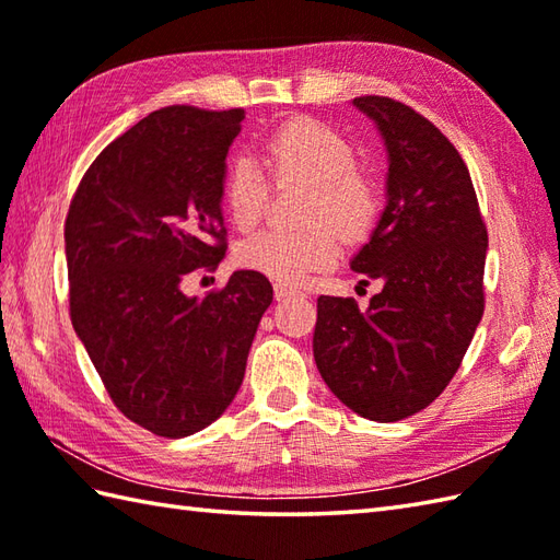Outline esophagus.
<instances>
[{"label": "esophagus", "mask_w": 560, "mask_h": 560, "mask_svg": "<svg viewBox=\"0 0 560 560\" xmlns=\"http://www.w3.org/2000/svg\"><path fill=\"white\" fill-rule=\"evenodd\" d=\"M301 291L299 289H293V287H289V283H273V299L277 301H287V299H291V295H299Z\"/></svg>", "instance_id": "1"}]
</instances>
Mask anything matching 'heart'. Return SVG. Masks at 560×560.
Here are the masks:
<instances>
[{"mask_svg":"<svg viewBox=\"0 0 560 560\" xmlns=\"http://www.w3.org/2000/svg\"><path fill=\"white\" fill-rule=\"evenodd\" d=\"M265 163L277 180L311 183L305 197L303 229H261L237 245L235 259L245 269L299 283L313 271L335 265L347 241H361L373 231L380 213V187L355 168L351 141L311 117L279 125L261 144ZM269 185L249 156H235L223 173V205L237 229H253L267 205Z\"/></svg>","mask_w":560,"mask_h":560,"instance_id":"obj_1","label":"heart"}]
</instances>
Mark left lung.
<instances>
[{
    "label": "left lung",
    "instance_id": "obj_1",
    "mask_svg": "<svg viewBox=\"0 0 560 560\" xmlns=\"http://www.w3.org/2000/svg\"><path fill=\"white\" fill-rule=\"evenodd\" d=\"M353 105L387 147V207L351 269L383 291L359 311L319 295L313 353L327 387L363 419L401 421L440 397L483 315L489 233L459 151L387 96Z\"/></svg>",
    "mask_w": 560,
    "mask_h": 560
}]
</instances>
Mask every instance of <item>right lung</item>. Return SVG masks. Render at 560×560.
Listing matches in <instances>:
<instances>
[{
	"mask_svg": "<svg viewBox=\"0 0 560 560\" xmlns=\"http://www.w3.org/2000/svg\"><path fill=\"white\" fill-rule=\"evenodd\" d=\"M243 108L168 105L105 147L65 221L69 317L113 404L161 438L217 421L243 383L271 305L253 269L187 299L189 271L225 255V156Z\"/></svg>",
	"mask_w": 560,
	"mask_h": 560,
	"instance_id": "1",
	"label": "right lung"
}]
</instances>
